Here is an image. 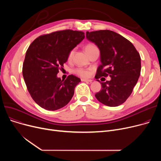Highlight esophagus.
I'll use <instances>...</instances> for the list:
<instances>
[{"instance_id": "obj_1", "label": "esophagus", "mask_w": 161, "mask_h": 161, "mask_svg": "<svg viewBox=\"0 0 161 161\" xmlns=\"http://www.w3.org/2000/svg\"><path fill=\"white\" fill-rule=\"evenodd\" d=\"M82 81H86V82H89L91 83L92 81V80H87V79H81V80Z\"/></svg>"}]
</instances>
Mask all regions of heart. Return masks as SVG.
<instances>
[{
	"label": "heart",
	"mask_w": 161,
	"mask_h": 161,
	"mask_svg": "<svg viewBox=\"0 0 161 161\" xmlns=\"http://www.w3.org/2000/svg\"><path fill=\"white\" fill-rule=\"evenodd\" d=\"M97 48V47L95 44H88L86 46L85 50H86V53L88 55H89L92 51H93L94 49H95ZM74 49H72L69 52V55H68V59H69V60H71L74 56ZM74 72L75 74L81 76V77H88L90 74L89 70L81 69V68H78V69H75Z\"/></svg>",
	"instance_id": "obj_1"
}]
</instances>
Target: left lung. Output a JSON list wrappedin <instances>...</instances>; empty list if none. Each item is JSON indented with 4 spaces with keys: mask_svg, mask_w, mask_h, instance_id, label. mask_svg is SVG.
Masks as SVG:
<instances>
[{
    "mask_svg": "<svg viewBox=\"0 0 161 161\" xmlns=\"http://www.w3.org/2000/svg\"><path fill=\"white\" fill-rule=\"evenodd\" d=\"M86 38L94 42L100 52L101 64L95 78L109 75L110 81L101 83L102 89L95 94L97 99L108 106L124 103L131 95L141 71V58L131 42L109 30L86 32Z\"/></svg>",
    "mask_w": 161,
    "mask_h": 161,
    "instance_id": "8db88e82",
    "label": "left lung"
}]
</instances>
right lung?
Returning <instances> with one entry per match:
<instances>
[{
    "label": "right lung",
    "mask_w": 161,
    "mask_h": 161,
    "mask_svg": "<svg viewBox=\"0 0 161 161\" xmlns=\"http://www.w3.org/2000/svg\"><path fill=\"white\" fill-rule=\"evenodd\" d=\"M85 38L84 32L63 30L42 35L29 46L23 64V75L35 102L47 110H57L69 103L81 80L71 74L57 78L58 70L72 49Z\"/></svg>",
    "instance_id": "obj_1"
}]
</instances>
